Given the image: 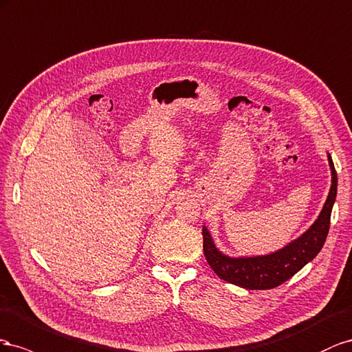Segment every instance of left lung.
Here are the masks:
<instances>
[{
    "label": "left lung",
    "instance_id": "8db88e82",
    "mask_svg": "<svg viewBox=\"0 0 352 352\" xmlns=\"http://www.w3.org/2000/svg\"><path fill=\"white\" fill-rule=\"evenodd\" d=\"M327 160L332 170V186L318 218L305 233L276 252L258 256H228L217 248L209 230L202 227L205 258L219 278L250 290L273 289L295 276L318 255L329 233L330 214L338 192V175L329 153Z\"/></svg>",
    "mask_w": 352,
    "mask_h": 352
}]
</instances>
